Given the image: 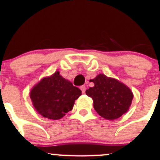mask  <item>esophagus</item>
<instances>
[{
	"mask_svg": "<svg viewBox=\"0 0 160 160\" xmlns=\"http://www.w3.org/2000/svg\"><path fill=\"white\" fill-rule=\"evenodd\" d=\"M80 89H81L82 92V93H85V92H86V87L85 86H82L81 87H80Z\"/></svg>",
	"mask_w": 160,
	"mask_h": 160,
	"instance_id": "1",
	"label": "esophagus"
}]
</instances>
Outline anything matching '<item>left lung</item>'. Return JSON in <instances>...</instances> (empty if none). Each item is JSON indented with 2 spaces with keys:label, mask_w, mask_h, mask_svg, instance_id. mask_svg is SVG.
Returning <instances> with one entry per match:
<instances>
[{
  "label": "left lung",
  "mask_w": 160,
  "mask_h": 160,
  "mask_svg": "<svg viewBox=\"0 0 160 160\" xmlns=\"http://www.w3.org/2000/svg\"><path fill=\"white\" fill-rule=\"evenodd\" d=\"M91 82L94 86L86 90V93L93 99V108L101 117L115 120L128 112L133 93L126 85L103 74L97 75Z\"/></svg>",
  "instance_id": "1"
}]
</instances>
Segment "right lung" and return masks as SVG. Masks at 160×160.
Returning a JSON list of instances; mask_svg holds the SVG:
<instances>
[{
    "label": "right lung",
    "instance_id": "obj_1",
    "mask_svg": "<svg viewBox=\"0 0 160 160\" xmlns=\"http://www.w3.org/2000/svg\"><path fill=\"white\" fill-rule=\"evenodd\" d=\"M82 91L60 75L59 71L42 78L30 92L32 105L38 113L51 120L61 119L72 110Z\"/></svg>",
    "mask_w": 160,
    "mask_h": 160
}]
</instances>
